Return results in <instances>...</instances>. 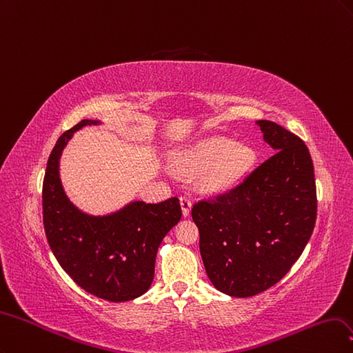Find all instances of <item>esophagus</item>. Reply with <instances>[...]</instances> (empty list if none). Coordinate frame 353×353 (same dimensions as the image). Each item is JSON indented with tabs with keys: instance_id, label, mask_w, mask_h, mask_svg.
Here are the masks:
<instances>
[{
	"instance_id": "1",
	"label": "esophagus",
	"mask_w": 353,
	"mask_h": 353,
	"mask_svg": "<svg viewBox=\"0 0 353 353\" xmlns=\"http://www.w3.org/2000/svg\"><path fill=\"white\" fill-rule=\"evenodd\" d=\"M180 205H181V212H183L185 217H188V215L190 214V208H192V202L188 195L180 196Z\"/></svg>"
}]
</instances>
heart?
<instances>
[{
	"label": "heart",
	"instance_id": "1",
	"mask_svg": "<svg viewBox=\"0 0 353 353\" xmlns=\"http://www.w3.org/2000/svg\"><path fill=\"white\" fill-rule=\"evenodd\" d=\"M255 154L251 146L233 142L224 136H212L176 155L177 164L186 172L211 167L203 179L210 190H223L237 183L252 167Z\"/></svg>",
	"mask_w": 353,
	"mask_h": 353
}]
</instances>
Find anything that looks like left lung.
Masks as SVG:
<instances>
[{"instance_id":"8db88e82","label":"left lung","mask_w":353,"mask_h":353,"mask_svg":"<svg viewBox=\"0 0 353 353\" xmlns=\"http://www.w3.org/2000/svg\"><path fill=\"white\" fill-rule=\"evenodd\" d=\"M256 124L276 154L241 185L192 208L207 274L215 289L236 298L254 296L286 276L316 220L308 148L274 121Z\"/></svg>"}]
</instances>
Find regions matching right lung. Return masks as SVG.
I'll list each match as a JSON object with an SVG mask.
<instances>
[{
  "instance_id": "obj_1",
  "label": "right lung",
  "mask_w": 353,
  "mask_h": 353,
  "mask_svg": "<svg viewBox=\"0 0 353 353\" xmlns=\"http://www.w3.org/2000/svg\"><path fill=\"white\" fill-rule=\"evenodd\" d=\"M90 124L99 120L77 123L51 151L42 186L45 234L77 286L108 302H126L150 289L158 246L181 219V208L176 196L158 203L134 201L102 217L76 208L61 185L60 157L73 133Z\"/></svg>"
}]
</instances>
